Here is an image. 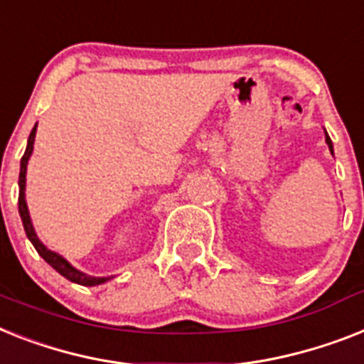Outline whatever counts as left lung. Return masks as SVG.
Wrapping results in <instances>:
<instances>
[{
	"mask_svg": "<svg viewBox=\"0 0 364 364\" xmlns=\"http://www.w3.org/2000/svg\"><path fill=\"white\" fill-rule=\"evenodd\" d=\"M326 141H327V146H329V151L333 153V141H331V138H329V134H327V131H326Z\"/></svg>",
	"mask_w": 364,
	"mask_h": 364,
	"instance_id": "obj_1",
	"label": "left lung"
}]
</instances>
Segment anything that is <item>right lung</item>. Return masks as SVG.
Wrapping results in <instances>:
<instances>
[{"mask_svg": "<svg viewBox=\"0 0 364 364\" xmlns=\"http://www.w3.org/2000/svg\"><path fill=\"white\" fill-rule=\"evenodd\" d=\"M35 134H37V125L33 127V131L29 134L28 138V147H26V153H23L22 161H20V177H18V187H20V194H18V211H20V218H22L23 230H26V235L31 241V245L35 247V250L38 252V256L46 262L48 265L58 271L59 274H63L65 279L70 280V282H75V284L80 286H99L105 284L112 277H91V274H85L84 271H80L76 269L75 265H70L67 259L61 256V254L54 252V250H50L46 245L37 237V232L33 228V223H31V217H29V209H28V202H26V172H28V162L29 156L33 153V144H35Z\"/></svg>", "mask_w": 364, "mask_h": 364, "instance_id": "1", "label": "right lung"}]
</instances>
